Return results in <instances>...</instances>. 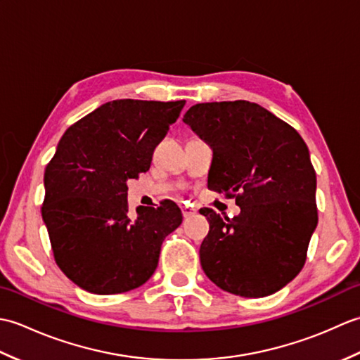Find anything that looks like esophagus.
I'll return each instance as SVG.
<instances>
[{
	"label": "esophagus",
	"mask_w": 360,
	"mask_h": 360,
	"mask_svg": "<svg viewBox=\"0 0 360 360\" xmlns=\"http://www.w3.org/2000/svg\"><path fill=\"white\" fill-rule=\"evenodd\" d=\"M182 215H184V218H190V217H193L195 213H196V210L193 209V207H190V205H182Z\"/></svg>",
	"instance_id": "34e87169"
}]
</instances>
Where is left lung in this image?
<instances>
[{
  "mask_svg": "<svg viewBox=\"0 0 360 360\" xmlns=\"http://www.w3.org/2000/svg\"><path fill=\"white\" fill-rule=\"evenodd\" d=\"M213 151L207 187L233 196L240 215L201 209L210 231L200 248L204 274L240 297L277 292L302 271L317 227L316 172L295 129L246 101L192 106L184 116Z\"/></svg>",
  "mask_w": 360,
  "mask_h": 360,
  "instance_id": "obj_1",
  "label": "left lung"
}]
</instances>
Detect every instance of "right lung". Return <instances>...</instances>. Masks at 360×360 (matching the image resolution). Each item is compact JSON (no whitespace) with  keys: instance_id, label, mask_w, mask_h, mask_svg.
Segmentation results:
<instances>
[{"instance_id":"obj_1","label":"right lung","mask_w":360,"mask_h":360,"mask_svg":"<svg viewBox=\"0 0 360 360\" xmlns=\"http://www.w3.org/2000/svg\"><path fill=\"white\" fill-rule=\"evenodd\" d=\"M186 101L106 102L75 122L44 170L41 217L68 278L93 294L127 292L156 271L160 246L182 223L181 209L128 212V179L150 168L153 150Z\"/></svg>"}]
</instances>
